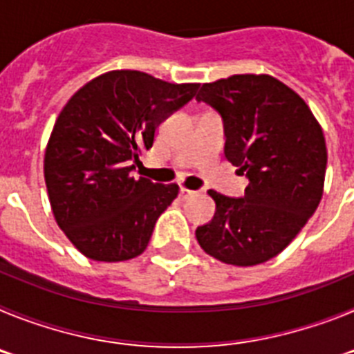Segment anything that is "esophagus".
<instances>
[{"instance_id": "esophagus-1", "label": "esophagus", "mask_w": 354, "mask_h": 354, "mask_svg": "<svg viewBox=\"0 0 354 354\" xmlns=\"http://www.w3.org/2000/svg\"><path fill=\"white\" fill-rule=\"evenodd\" d=\"M192 195H195V193L189 192V189H186V187H180V192H179L180 198L186 200V198H189V196H192Z\"/></svg>"}]
</instances>
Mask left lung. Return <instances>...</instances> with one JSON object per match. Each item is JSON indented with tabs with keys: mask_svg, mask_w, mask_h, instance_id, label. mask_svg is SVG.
I'll use <instances>...</instances> for the list:
<instances>
[{
	"mask_svg": "<svg viewBox=\"0 0 354 354\" xmlns=\"http://www.w3.org/2000/svg\"><path fill=\"white\" fill-rule=\"evenodd\" d=\"M196 99L221 113L225 156L250 179L243 198L209 189L216 211L196 228V241L225 264H262L298 236L321 202L328 159L323 129L301 97L270 74L204 83Z\"/></svg>",
	"mask_w": 354,
	"mask_h": 354,
	"instance_id": "left-lung-1",
	"label": "left lung"
}]
</instances>
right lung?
<instances>
[{
    "mask_svg": "<svg viewBox=\"0 0 354 354\" xmlns=\"http://www.w3.org/2000/svg\"><path fill=\"white\" fill-rule=\"evenodd\" d=\"M196 90L198 83L109 71L64 106L46 147L44 179L56 223L84 257L122 262L147 248L179 186L134 179L133 161L152 147L159 124Z\"/></svg>",
    "mask_w": 354,
    "mask_h": 354,
    "instance_id": "right-lung-1",
    "label": "right lung"
}]
</instances>
